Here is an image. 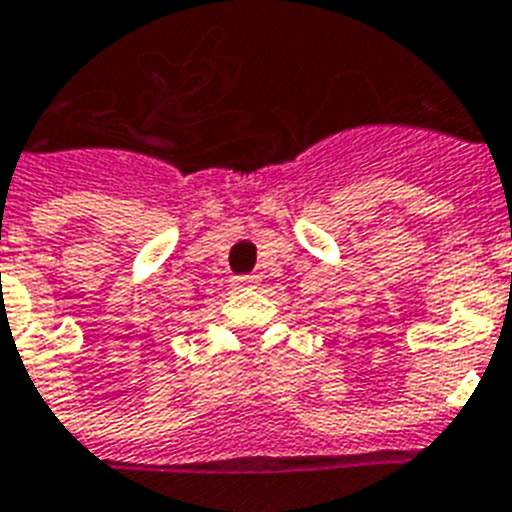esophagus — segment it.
Masks as SVG:
<instances>
[{
    "label": "esophagus",
    "mask_w": 512,
    "mask_h": 512,
    "mask_svg": "<svg viewBox=\"0 0 512 512\" xmlns=\"http://www.w3.org/2000/svg\"><path fill=\"white\" fill-rule=\"evenodd\" d=\"M259 282V274H235V277H230V285L235 290H251V287H259Z\"/></svg>",
    "instance_id": "esophagus-1"
}]
</instances>
